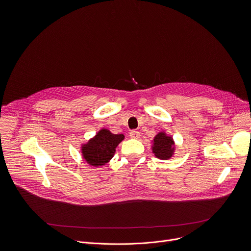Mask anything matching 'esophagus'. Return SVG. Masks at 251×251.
I'll return each instance as SVG.
<instances>
[{"label":"esophagus","mask_w":251,"mask_h":251,"mask_svg":"<svg viewBox=\"0 0 251 251\" xmlns=\"http://www.w3.org/2000/svg\"><path fill=\"white\" fill-rule=\"evenodd\" d=\"M129 136H130L131 138H134V140H137V138H140L141 133L138 132L137 130H131V131L129 132Z\"/></svg>","instance_id":"34e87169"}]
</instances>
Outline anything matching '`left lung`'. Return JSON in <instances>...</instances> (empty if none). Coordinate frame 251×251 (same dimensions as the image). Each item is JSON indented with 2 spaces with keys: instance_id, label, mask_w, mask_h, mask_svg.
Wrapping results in <instances>:
<instances>
[{
  "instance_id": "left-lung-1",
  "label": "left lung",
  "mask_w": 251,
  "mask_h": 251,
  "mask_svg": "<svg viewBox=\"0 0 251 251\" xmlns=\"http://www.w3.org/2000/svg\"><path fill=\"white\" fill-rule=\"evenodd\" d=\"M174 141L172 136H168L164 132H159L153 140L152 151L157 158L169 159L174 154Z\"/></svg>"
}]
</instances>
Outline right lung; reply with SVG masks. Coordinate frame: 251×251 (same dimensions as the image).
I'll return each mask as SVG.
<instances>
[{"instance_id": "add662e5", "label": "right lung", "mask_w": 251, "mask_h": 251, "mask_svg": "<svg viewBox=\"0 0 251 251\" xmlns=\"http://www.w3.org/2000/svg\"><path fill=\"white\" fill-rule=\"evenodd\" d=\"M124 140V134H114L100 129L98 134L81 148L83 158L93 166L105 164L116 152V148Z\"/></svg>"}]
</instances>
